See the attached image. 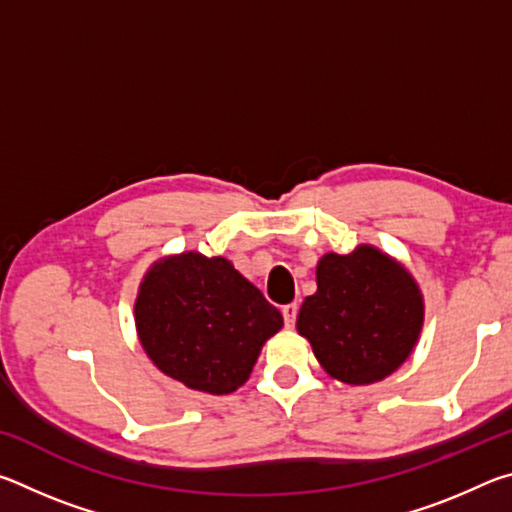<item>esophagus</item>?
<instances>
[{
	"label": "esophagus",
	"instance_id": "1",
	"mask_svg": "<svg viewBox=\"0 0 512 512\" xmlns=\"http://www.w3.org/2000/svg\"><path fill=\"white\" fill-rule=\"evenodd\" d=\"M282 316H284V325L289 329L296 325V316H298V305L296 302H291V305H284L282 307Z\"/></svg>",
	"mask_w": 512,
	"mask_h": 512
}]
</instances>
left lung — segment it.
<instances>
[{
	"label": "left lung",
	"mask_w": 512,
	"mask_h": 512,
	"mask_svg": "<svg viewBox=\"0 0 512 512\" xmlns=\"http://www.w3.org/2000/svg\"><path fill=\"white\" fill-rule=\"evenodd\" d=\"M316 284L296 327L329 377L375 384L411 357L424 325V296L402 262L370 244L348 255L325 253Z\"/></svg>",
	"instance_id": "8db88e82"
}]
</instances>
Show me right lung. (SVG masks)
<instances>
[{
    "mask_svg": "<svg viewBox=\"0 0 512 512\" xmlns=\"http://www.w3.org/2000/svg\"><path fill=\"white\" fill-rule=\"evenodd\" d=\"M282 314L230 259L180 253L146 271L135 298V329L164 375L207 395L244 386Z\"/></svg>",
    "mask_w": 512,
    "mask_h": 512,
    "instance_id": "right-lung-1",
    "label": "right lung"
}]
</instances>
